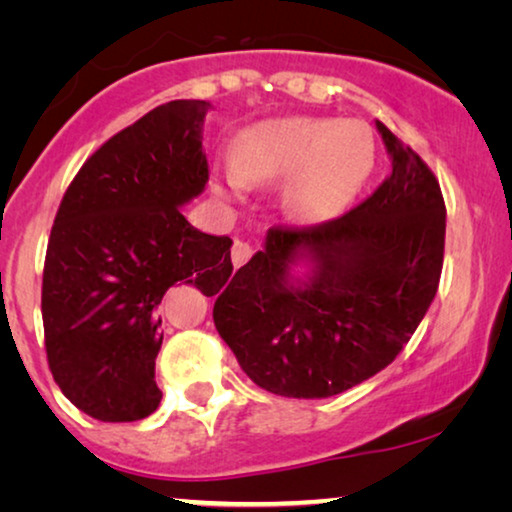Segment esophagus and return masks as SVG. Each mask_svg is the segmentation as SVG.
Listing matches in <instances>:
<instances>
[{"instance_id": "esophagus-1", "label": "esophagus", "mask_w": 512, "mask_h": 512, "mask_svg": "<svg viewBox=\"0 0 512 512\" xmlns=\"http://www.w3.org/2000/svg\"><path fill=\"white\" fill-rule=\"evenodd\" d=\"M251 254H254V249H251L249 242L235 240L233 242V249H230V261H233L235 268H242V265L251 258Z\"/></svg>"}]
</instances>
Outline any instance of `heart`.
I'll return each mask as SVG.
<instances>
[{"instance_id": "b5f03b06", "label": "heart", "mask_w": 512, "mask_h": 512, "mask_svg": "<svg viewBox=\"0 0 512 512\" xmlns=\"http://www.w3.org/2000/svg\"><path fill=\"white\" fill-rule=\"evenodd\" d=\"M373 167V135L363 123L277 118L244 132L233 165L216 174L214 188L221 195H240L247 186L284 179L279 188L284 216L296 223H321L354 200Z\"/></svg>"}]
</instances>
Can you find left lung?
I'll return each instance as SVG.
<instances>
[{"instance_id": "obj_1", "label": "left lung", "mask_w": 512, "mask_h": 512, "mask_svg": "<svg viewBox=\"0 0 512 512\" xmlns=\"http://www.w3.org/2000/svg\"><path fill=\"white\" fill-rule=\"evenodd\" d=\"M391 174L361 205L314 226H272L265 249L216 296V331L258 387L289 398L342 394L408 345L438 291L445 200L431 167L387 125ZM315 263L291 287L288 265Z\"/></svg>"}]
</instances>
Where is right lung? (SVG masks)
<instances>
[{
  "label": "right lung",
  "instance_id": "obj_1",
  "mask_svg": "<svg viewBox=\"0 0 512 512\" xmlns=\"http://www.w3.org/2000/svg\"><path fill=\"white\" fill-rule=\"evenodd\" d=\"M212 104L174 100L107 139L67 186L48 237L41 317L53 380L100 422L156 412L160 300L177 282L216 293L230 244L193 228L181 205L202 193V125Z\"/></svg>",
  "mask_w": 512,
  "mask_h": 512
}]
</instances>
